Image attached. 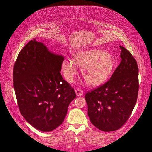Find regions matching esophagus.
I'll list each match as a JSON object with an SVG mask.
<instances>
[{"instance_id": "esophagus-1", "label": "esophagus", "mask_w": 152, "mask_h": 152, "mask_svg": "<svg viewBox=\"0 0 152 152\" xmlns=\"http://www.w3.org/2000/svg\"><path fill=\"white\" fill-rule=\"evenodd\" d=\"M75 93H76V95L77 96H83V92L80 89H76Z\"/></svg>"}]
</instances>
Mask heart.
<instances>
[{
	"label": "heart",
	"instance_id": "heart-1",
	"mask_svg": "<svg viewBox=\"0 0 152 152\" xmlns=\"http://www.w3.org/2000/svg\"><path fill=\"white\" fill-rule=\"evenodd\" d=\"M73 61L64 59L61 69L65 79L72 82L77 74V66L81 68L82 75L87 84L97 87L105 83L111 75L114 63L111 56L100 49H90L75 52Z\"/></svg>",
	"mask_w": 152,
	"mask_h": 152
}]
</instances>
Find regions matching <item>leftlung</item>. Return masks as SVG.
Here are the masks:
<instances>
[{
    "instance_id": "8db88e82",
    "label": "left lung",
    "mask_w": 152,
    "mask_h": 152,
    "mask_svg": "<svg viewBox=\"0 0 152 152\" xmlns=\"http://www.w3.org/2000/svg\"><path fill=\"white\" fill-rule=\"evenodd\" d=\"M119 47L122 60L110 80L86 95L91 122L104 132L121 128L129 118L137 98L136 61L128 50Z\"/></svg>"
}]
</instances>
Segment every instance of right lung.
I'll list each match as a JSON object with an SVG mask.
<instances>
[{"mask_svg":"<svg viewBox=\"0 0 152 152\" xmlns=\"http://www.w3.org/2000/svg\"><path fill=\"white\" fill-rule=\"evenodd\" d=\"M63 56L34 39L19 53L13 68V87L19 108L34 128L50 132L64 121L74 89L60 73Z\"/></svg>","mask_w":152,"mask_h":152,"instance_id":"add662e5","label":"right lung"}]
</instances>
